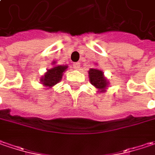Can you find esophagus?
<instances>
[{
  "label": "esophagus",
  "instance_id": "obj_1",
  "mask_svg": "<svg viewBox=\"0 0 155 155\" xmlns=\"http://www.w3.org/2000/svg\"><path fill=\"white\" fill-rule=\"evenodd\" d=\"M80 63H74L73 64V67L75 70H79V68H80Z\"/></svg>",
  "mask_w": 155,
  "mask_h": 155
}]
</instances>
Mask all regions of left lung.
Returning <instances> with one entry per match:
<instances>
[{
    "mask_svg": "<svg viewBox=\"0 0 155 155\" xmlns=\"http://www.w3.org/2000/svg\"><path fill=\"white\" fill-rule=\"evenodd\" d=\"M89 78L91 83L101 91H104V88L107 85L106 79L104 78L103 72L97 69H91L89 71Z\"/></svg>",
    "mask_w": 155,
    "mask_h": 155,
    "instance_id": "8db88e82",
    "label": "left lung"
}]
</instances>
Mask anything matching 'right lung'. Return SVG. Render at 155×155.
<instances>
[{"label":"right lung","mask_w":155,"mask_h":155,"mask_svg":"<svg viewBox=\"0 0 155 155\" xmlns=\"http://www.w3.org/2000/svg\"><path fill=\"white\" fill-rule=\"evenodd\" d=\"M67 69V66L59 65L57 67H54L51 70H49L47 71V73L44 75L43 78L41 79L43 84L46 86H53L56 84H58V82L61 80L63 72Z\"/></svg>","instance_id":"1"}]
</instances>
